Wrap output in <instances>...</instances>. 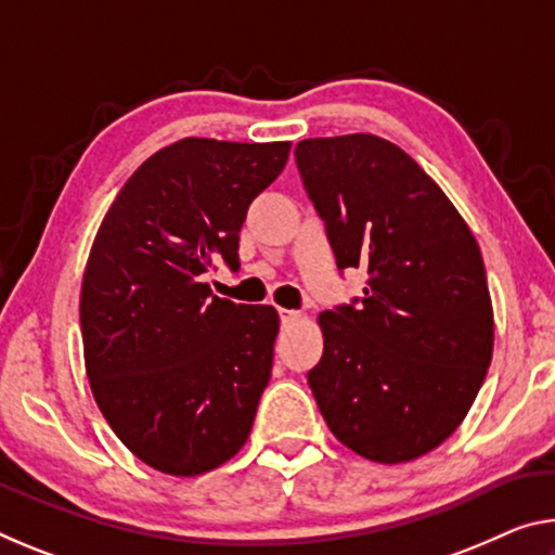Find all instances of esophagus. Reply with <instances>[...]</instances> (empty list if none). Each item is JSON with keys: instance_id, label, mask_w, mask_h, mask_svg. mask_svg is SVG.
<instances>
[{"instance_id": "esophagus-1", "label": "esophagus", "mask_w": 555, "mask_h": 555, "mask_svg": "<svg viewBox=\"0 0 555 555\" xmlns=\"http://www.w3.org/2000/svg\"><path fill=\"white\" fill-rule=\"evenodd\" d=\"M279 319H281V323H284V325H292V323H296L298 319H301V313L288 311V309H279Z\"/></svg>"}]
</instances>
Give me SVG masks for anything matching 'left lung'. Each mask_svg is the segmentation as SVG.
I'll use <instances>...</instances> for the list:
<instances>
[{
    "mask_svg": "<svg viewBox=\"0 0 555 555\" xmlns=\"http://www.w3.org/2000/svg\"><path fill=\"white\" fill-rule=\"evenodd\" d=\"M294 155L338 269L367 271L360 301L319 315L313 398L348 450L380 464L417 460L462 425L491 363L479 244L390 140L309 138Z\"/></svg>",
    "mask_w": 555,
    "mask_h": 555,
    "instance_id": "8db88e82",
    "label": "left lung"
}]
</instances>
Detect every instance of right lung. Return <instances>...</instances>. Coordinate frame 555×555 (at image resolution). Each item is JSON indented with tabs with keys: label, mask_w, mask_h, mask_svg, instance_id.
I'll return each mask as SVG.
<instances>
[{
	"label": "right lung",
	"mask_w": 555,
	"mask_h": 555,
	"mask_svg": "<svg viewBox=\"0 0 555 555\" xmlns=\"http://www.w3.org/2000/svg\"><path fill=\"white\" fill-rule=\"evenodd\" d=\"M288 151L182 138L130 175L93 240L81 284L88 380L120 442L163 474L215 469L251 433L279 313L212 296L202 274L217 259L240 269L246 209Z\"/></svg>",
	"instance_id": "obj_1"
}]
</instances>
